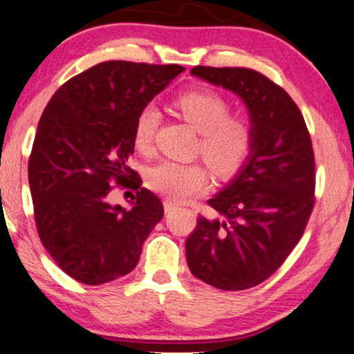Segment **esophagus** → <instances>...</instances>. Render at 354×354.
I'll return each mask as SVG.
<instances>
[{
  "label": "esophagus",
  "instance_id": "34e87169",
  "mask_svg": "<svg viewBox=\"0 0 354 354\" xmlns=\"http://www.w3.org/2000/svg\"><path fill=\"white\" fill-rule=\"evenodd\" d=\"M177 207V205L176 203H172V201H169V200H164V211L166 212H171V211H174Z\"/></svg>",
  "mask_w": 354,
  "mask_h": 354
}]
</instances>
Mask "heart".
<instances>
[{
	"instance_id": "b5f03b06",
	"label": "heart",
	"mask_w": 354,
	"mask_h": 354,
	"mask_svg": "<svg viewBox=\"0 0 354 354\" xmlns=\"http://www.w3.org/2000/svg\"><path fill=\"white\" fill-rule=\"evenodd\" d=\"M174 106L183 119L200 132L196 153L212 171L229 177L250 158L254 145V125L248 115L230 114L229 100L212 90H190L178 95ZM161 111L145 104L133 124V145L143 156L154 153ZM147 185L172 203H185L207 187V172L200 162L162 161L147 174Z\"/></svg>"
}]
</instances>
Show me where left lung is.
<instances>
[{
	"instance_id": "obj_1",
	"label": "left lung",
	"mask_w": 354,
	"mask_h": 354,
	"mask_svg": "<svg viewBox=\"0 0 354 354\" xmlns=\"http://www.w3.org/2000/svg\"><path fill=\"white\" fill-rule=\"evenodd\" d=\"M193 75L235 91L254 125L253 154L198 216L187 263L203 282L239 292L268 280L301 239L316 201V164L301 111L282 86L248 67L196 66Z\"/></svg>"
}]
</instances>
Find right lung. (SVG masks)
Returning a JSON list of instances; mask_svg holds the SVG:
<instances>
[{
  "mask_svg": "<svg viewBox=\"0 0 354 354\" xmlns=\"http://www.w3.org/2000/svg\"><path fill=\"white\" fill-rule=\"evenodd\" d=\"M183 71L100 62L62 84L43 111L28 158L33 216L41 245L77 282L101 285L133 270L162 219L161 200L140 188L127 162L138 111ZM115 187L138 190L132 210L109 205Z\"/></svg>",
  "mask_w": 354,
  "mask_h": 354,
  "instance_id": "add662e5",
  "label": "right lung"
}]
</instances>
